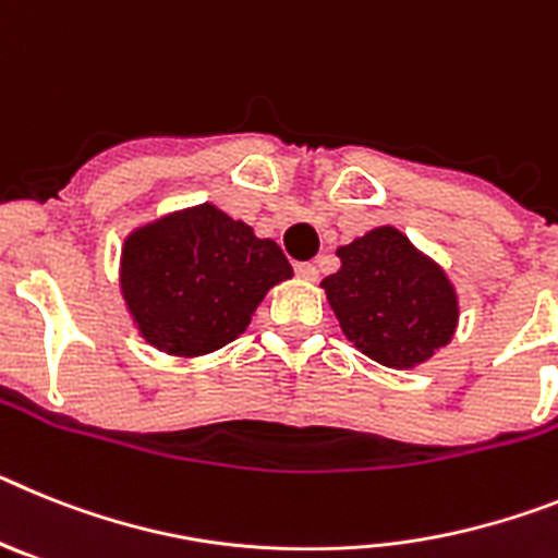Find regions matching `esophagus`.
<instances>
[{
  "label": "esophagus",
  "mask_w": 558,
  "mask_h": 558,
  "mask_svg": "<svg viewBox=\"0 0 558 558\" xmlns=\"http://www.w3.org/2000/svg\"><path fill=\"white\" fill-rule=\"evenodd\" d=\"M294 272H298V278L303 280H314L317 278V266L312 264V260H300V264H294Z\"/></svg>",
  "instance_id": "obj_1"
}]
</instances>
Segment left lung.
Returning a JSON list of instances; mask_svg holds the SVG:
<instances>
[{"instance_id": "8db88e82", "label": "left lung", "mask_w": 558, "mask_h": 558, "mask_svg": "<svg viewBox=\"0 0 558 558\" xmlns=\"http://www.w3.org/2000/svg\"><path fill=\"white\" fill-rule=\"evenodd\" d=\"M342 269L323 280L353 345L387 367H410L447 345L458 300L447 275L393 227H379L337 252Z\"/></svg>"}]
</instances>
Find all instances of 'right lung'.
I'll use <instances>...</instances> for the list:
<instances>
[{
  "mask_svg": "<svg viewBox=\"0 0 558 558\" xmlns=\"http://www.w3.org/2000/svg\"><path fill=\"white\" fill-rule=\"evenodd\" d=\"M292 275L275 241L213 205L134 232L123 250L129 312L165 353L198 356L239 337L264 294Z\"/></svg>",
  "mask_w": 558,
  "mask_h": 558,
  "instance_id": "add662e5",
  "label": "right lung"
}]
</instances>
